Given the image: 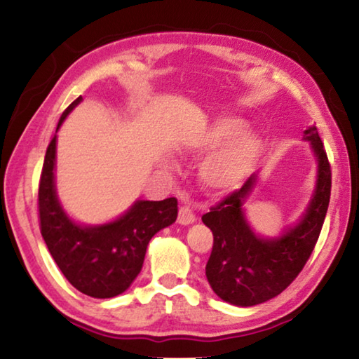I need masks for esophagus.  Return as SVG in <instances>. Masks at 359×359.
<instances>
[{
	"mask_svg": "<svg viewBox=\"0 0 359 359\" xmlns=\"http://www.w3.org/2000/svg\"><path fill=\"white\" fill-rule=\"evenodd\" d=\"M194 220H196V217H194L191 208H188V205H182V208L179 209V218L177 222L180 224H190L193 223Z\"/></svg>",
	"mask_w": 359,
	"mask_h": 359,
	"instance_id": "34e87169",
	"label": "esophagus"
}]
</instances>
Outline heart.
Here are the masks:
<instances>
[{
  "label": "heart",
  "instance_id": "heart-1",
  "mask_svg": "<svg viewBox=\"0 0 359 359\" xmlns=\"http://www.w3.org/2000/svg\"><path fill=\"white\" fill-rule=\"evenodd\" d=\"M244 120L223 117L210 123L188 141L190 151H205L223 144L205 158L201 177L212 188H228L247 174L259 151V139L252 131L244 130Z\"/></svg>",
  "mask_w": 359,
  "mask_h": 359
}]
</instances>
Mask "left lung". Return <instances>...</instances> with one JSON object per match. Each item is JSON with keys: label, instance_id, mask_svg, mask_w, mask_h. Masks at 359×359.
<instances>
[{"label": "left lung", "instance_id": "obj_1", "mask_svg": "<svg viewBox=\"0 0 359 359\" xmlns=\"http://www.w3.org/2000/svg\"><path fill=\"white\" fill-rule=\"evenodd\" d=\"M306 139L317 156L318 179L311 205L294 228L277 239H261L253 234L242 204L257 174L203 215L204 224L214 234L205 276L223 301L241 307L269 301L294 280L311 258L330 205L331 165L317 126L306 130Z\"/></svg>", "mask_w": 359, "mask_h": 359}]
</instances>
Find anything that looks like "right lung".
Here are the masks:
<instances>
[{"instance_id": "right-lung-1", "label": "right lung", "mask_w": 359, "mask_h": 359, "mask_svg": "<svg viewBox=\"0 0 359 359\" xmlns=\"http://www.w3.org/2000/svg\"><path fill=\"white\" fill-rule=\"evenodd\" d=\"M79 96L62 114L57 130ZM57 136L48 144L39 179V228L46 245L68 282L81 293L106 299L130 287L142 269L145 250L158 231L177 218V199L136 201L115 222L101 226H81L65 214L55 193Z\"/></svg>"}]
</instances>
